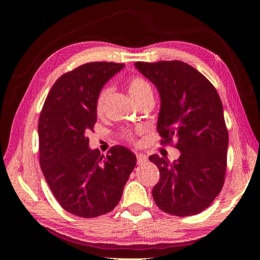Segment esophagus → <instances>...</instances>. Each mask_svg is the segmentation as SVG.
Masks as SVG:
<instances>
[{"label": "esophagus", "instance_id": "esophagus-1", "mask_svg": "<svg viewBox=\"0 0 260 260\" xmlns=\"http://www.w3.org/2000/svg\"><path fill=\"white\" fill-rule=\"evenodd\" d=\"M136 157H137V163H138V165H143V163H145V162L148 161V157L145 155H143V154H137Z\"/></svg>", "mask_w": 260, "mask_h": 260}]
</instances>
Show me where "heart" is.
<instances>
[{
  "instance_id": "obj_1",
  "label": "heart",
  "mask_w": 260,
  "mask_h": 260,
  "mask_svg": "<svg viewBox=\"0 0 260 260\" xmlns=\"http://www.w3.org/2000/svg\"><path fill=\"white\" fill-rule=\"evenodd\" d=\"M127 91L131 97L134 98L135 102L140 103L145 99L149 95H152V90L150 84L148 83L144 78L142 77H134L127 81ZM110 94H111V88L110 87H103L99 93L95 98V111H97L98 115L104 112L105 106L108 104ZM127 140H133V136L131 135H126Z\"/></svg>"
}]
</instances>
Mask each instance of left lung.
Returning a JSON list of instances; mask_svg holds the SVG:
<instances>
[{"label": "left lung", "instance_id": "1", "mask_svg": "<svg viewBox=\"0 0 260 260\" xmlns=\"http://www.w3.org/2000/svg\"><path fill=\"white\" fill-rule=\"evenodd\" d=\"M161 98L157 131L162 144L177 138V161L151 155L159 181L152 198L159 209L189 216L204 211L221 191L227 165L229 133L215 87L194 67L179 60L135 62Z\"/></svg>", "mask_w": 260, "mask_h": 260}]
</instances>
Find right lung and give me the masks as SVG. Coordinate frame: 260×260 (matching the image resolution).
<instances>
[{
	"label": "right lung",
	"mask_w": 260,
	"mask_h": 260,
	"mask_svg": "<svg viewBox=\"0 0 260 260\" xmlns=\"http://www.w3.org/2000/svg\"><path fill=\"white\" fill-rule=\"evenodd\" d=\"M124 67L88 62L62 74L53 85L39 118V157L53 195L65 211L81 218L111 212L136 166V156L115 145L104 156L88 147L97 122L95 98Z\"/></svg>",
	"instance_id": "obj_1"
}]
</instances>
